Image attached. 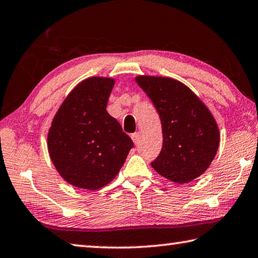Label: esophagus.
Here are the masks:
<instances>
[{"instance_id": "obj_1", "label": "esophagus", "mask_w": 258, "mask_h": 258, "mask_svg": "<svg viewBox=\"0 0 258 258\" xmlns=\"http://www.w3.org/2000/svg\"><path fill=\"white\" fill-rule=\"evenodd\" d=\"M132 140H133V142L135 143V145H139V142H140V133L139 132L133 133L132 134Z\"/></svg>"}]
</instances>
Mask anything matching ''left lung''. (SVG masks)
<instances>
[{"label": "left lung", "instance_id": "obj_1", "mask_svg": "<svg viewBox=\"0 0 258 258\" xmlns=\"http://www.w3.org/2000/svg\"><path fill=\"white\" fill-rule=\"evenodd\" d=\"M135 82L159 113L163 148L151 166L175 183H187L206 171L220 145V131L211 111L181 82L139 76Z\"/></svg>", "mask_w": 258, "mask_h": 258}]
</instances>
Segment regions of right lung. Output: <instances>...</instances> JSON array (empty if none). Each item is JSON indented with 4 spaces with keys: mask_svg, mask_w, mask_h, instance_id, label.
<instances>
[{
    "mask_svg": "<svg viewBox=\"0 0 258 258\" xmlns=\"http://www.w3.org/2000/svg\"><path fill=\"white\" fill-rule=\"evenodd\" d=\"M113 85L106 77L81 82L56 111L47 134L56 171L81 189L98 190L111 182L134 146L106 110Z\"/></svg>",
    "mask_w": 258,
    "mask_h": 258,
    "instance_id": "1",
    "label": "right lung"
}]
</instances>
